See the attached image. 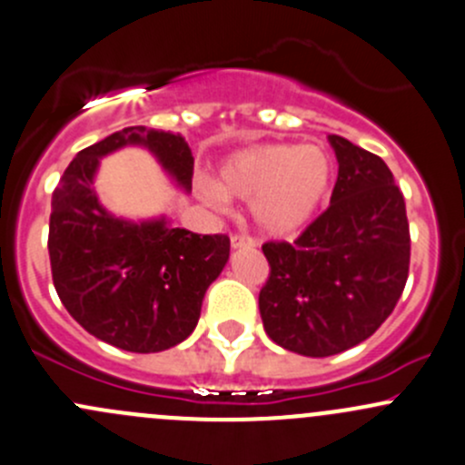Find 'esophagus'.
<instances>
[{
    "mask_svg": "<svg viewBox=\"0 0 465 465\" xmlns=\"http://www.w3.org/2000/svg\"><path fill=\"white\" fill-rule=\"evenodd\" d=\"M232 247L233 250H238V247H256V241L250 236V233H233Z\"/></svg>",
    "mask_w": 465,
    "mask_h": 465,
    "instance_id": "obj_1",
    "label": "esophagus"
}]
</instances>
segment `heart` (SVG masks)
Here are the masks:
<instances>
[{
    "label": "heart",
    "instance_id": "1",
    "mask_svg": "<svg viewBox=\"0 0 465 465\" xmlns=\"http://www.w3.org/2000/svg\"><path fill=\"white\" fill-rule=\"evenodd\" d=\"M332 163L320 148L262 145L233 154L220 168V186L203 195L220 204L225 195L254 203L259 227L272 236H290L306 227L331 191Z\"/></svg>",
    "mask_w": 465,
    "mask_h": 465
}]
</instances>
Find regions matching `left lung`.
I'll return each instance as SVG.
<instances>
[{"instance_id": "obj_1", "label": "left lung", "mask_w": 465, "mask_h": 465, "mask_svg": "<svg viewBox=\"0 0 465 465\" xmlns=\"http://www.w3.org/2000/svg\"><path fill=\"white\" fill-rule=\"evenodd\" d=\"M331 206L294 242L267 241L259 294L267 337L292 353L328 358L360 344L391 315L410 274L405 198L378 154L331 134Z\"/></svg>"}]
</instances>
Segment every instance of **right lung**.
<instances>
[{"mask_svg": "<svg viewBox=\"0 0 465 465\" xmlns=\"http://www.w3.org/2000/svg\"><path fill=\"white\" fill-rule=\"evenodd\" d=\"M128 143L145 145L191 191L193 154L180 134L133 125L81 150L51 198V276L63 306L87 332L116 349L157 353L198 326L206 288L229 259V236L107 213L92 189L94 173L103 154Z\"/></svg>", "mask_w": 465, "mask_h": 465, "instance_id": "add662e5", "label": "right lung"}]
</instances>
